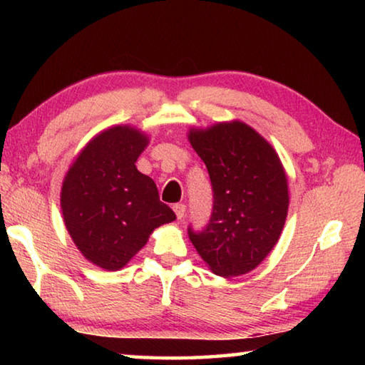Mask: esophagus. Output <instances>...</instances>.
<instances>
[{"label":"esophagus","instance_id":"34e87169","mask_svg":"<svg viewBox=\"0 0 365 365\" xmlns=\"http://www.w3.org/2000/svg\"><path fill=\"white\" fill-rule=\"evenodd\" d=\"M174 211L177 219H183L185 214H187V206L182 205V202H177V205H174Z\"/></svg>","mask_w":365,"mask_h":365}]
</instances>
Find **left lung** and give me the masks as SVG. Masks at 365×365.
<instances>
[{"mask_svg": "<svg viewBox=\"0 0 365 365\" xmlns=\"http://www.w3.org/2000/svg\"><path fill=\"white\" fill-rule=\"evenodd\" d=\"M212 185L207 225L188 227L191 243L211 270L238 277L257 267L279 242L288 212V183L274 148L243 122L190 130Z\"/></svg>", "mask_w": 365, "mask_h": 365, "instance_id": "left-lung-1", "label": "left lung"}]
</instances>
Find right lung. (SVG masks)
I'll return each instance as SVG.
<instances>
[{
    "mask_svg": "<svg viewBox=\"0 0 365 365\" xmlns=\"http://www.w3.org/2000/svg\"><path fill=\"white\" fill-rule=\"evenodd\" d=\"M146 145L148 138L132 127L108 128L83 148L64 178L66 227L98 267L122 269L154 228L175 220V212L159 201L153 178L135 165Z\"/></svg>",
    "mask_w": 365,
    "mask_h": 365,
    "instance_id": "1",
    "label": "right lung"
}]
</instances>
